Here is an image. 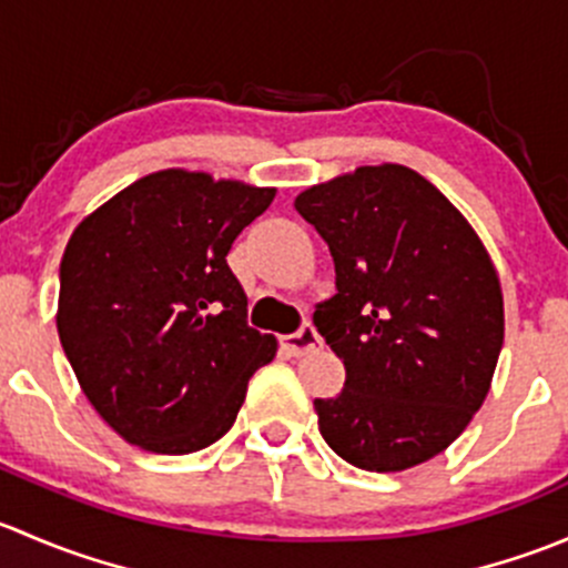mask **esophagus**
<instances>
[{"mask_svg": "<svg viewBox=\"0 0 568 568\" xmlns=\"http://www.w3.org/2000/svg\"><path fill=\"white\" fill-rule=\"evenodd\" d=\"M283 346H285V352L291 354V357H305V354L318 352V348L324 346V341H321L316 326L305 324L300 332L283 337Z\"/></svg>", "mask_w": 568, "mask_h": 568, "instance_id": "1", "label": "esophagus"}]
</instances>
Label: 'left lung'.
I'll return each instance as SVG.
<instances>
[{"instance_id":"8db88e82","label":"left lung","mask_w":568,"mask_h":568,"mask_svg":"<svg viewBox=\"0 0 568 568\" xmlns=\"http://www.w3.org/2000/svg\"><path fill=\"white\" fill-rule=\"evenodd\" d=\"M294 205L335 261L337 294L313 324L343 359L346 385L313 400L321 437L371 473L434 459L480 409L500 357L506 316L489 252L404 164H365Z\"/></svg>"}]
</instances>
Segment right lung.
Returning a JSON list of instances; mask_svg holds the SVG:
<instances>
[{
    "instance_id": "obj_1",
    "label": "right lung",
    "mask_w": 568,
    "mask_h": 568,
    "mask_svg": "<svg viewBox=\"0 0 568 568\" xmlns=\"http://www.w3.org/2000/svg\"><path fill=\"white\" fill-rule=\"evenodd\" d=\"M277 189L170 168L90 211L60 263L57 332L93 409L142 450L183 456L236 423L277 354L227 266Z\"/></svg>"
}]
</instances>
